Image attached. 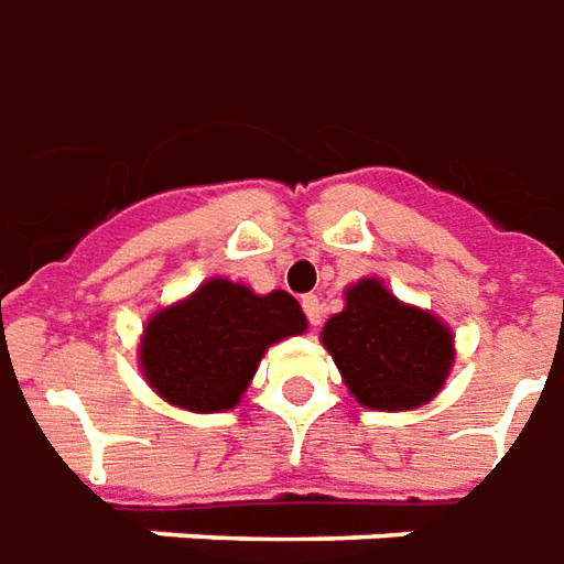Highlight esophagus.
Instances as JSON below:
<instances>
[{
	"mask_svg": "<svg viewBox=\"0 0 564 564\" xmlns=\"http://www.w3.org/2000/svg\"><path fill=\"white\" fill-rule=\"evenodd\" d=\"M301 303H303V313H306V318H310V325H318V322H322V303H318V297H315V294H306Z\"/></svg>",
	"mask_w": 564,
	"mask_h": 564,
	"instance_id": "esophagus-1",
	"label": "esophagus"
}]
</instances>
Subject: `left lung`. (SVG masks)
<instances>
[{
	"instance_id": "8db88e82",
	"label": "left lung",
	"mask_w": 564,
	"mask_h": 564,
	"mask_svg": "<svg viewBox=\"0 0 564 564\" xmlns=\"http://www.w3.org/2000/svg\"><path fill=\"white\" fill-rule=\"evenodd\" d=\"M343 297V313L322 327V346L355 401L379 413L434 401L455 365L453 327L394 297L377 275L358 279Z\"/></svg>"
}]
</instances>
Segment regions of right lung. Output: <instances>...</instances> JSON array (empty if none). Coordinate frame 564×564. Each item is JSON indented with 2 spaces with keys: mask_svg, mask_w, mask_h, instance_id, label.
Returning <instances> with one entry per match:
<instances>
[{
  "mask_svg": "<svg viewBox=\"0 0 564 564\" xmlns=\"http://www.w3.org/2000/svg\"><path fill=\"white\" fill-rule=\"evenodd\" d=\"M306 330L289 291L254 294L212 275L182 301L148 315L139 370L158 398L187 413H225L242 401L258 365L279 339Z\"/></svg>",
  "mask_w": 564,
  "mask_h": 564,
  "instance_id": "right-lung-1",
  "label": "right lung"
}]
</instances>
